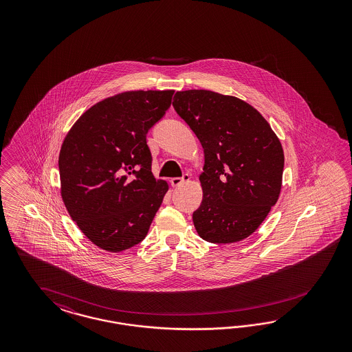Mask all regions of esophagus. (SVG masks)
I'll use <instances>...</instances> for the list:
<instances>
[{"instance_id": "esophagus-1", "label": "esophagus", "mask_w": 352, "mask_h": 352, "mask_svg": "<svg viewBox=\"0 0 352 352\" xmlns=\"http://www.w3.org/2000/svg\"><path fill=\"white\" fill-rule=\"evenodd\" d=\"M190 181V175L184 174L182 178H171L170 183L173 187H179L183 183Z\"/></svg>"}]
</instances>
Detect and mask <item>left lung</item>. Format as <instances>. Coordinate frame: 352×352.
I'll return each mask as SVG.
<instances>
[{"label": "left lung", "mask_w": 352, "mask_h": 352, "mask_svg": "<svg viewBox=\"0 0 352 352\" xmlns=\"http://www.w3.org/2000/svg\"><path fill=\"white\" fill-rule=\"evenodd\" d=\"M174 109L204 148L203 201L192 219L218 244L246 239L266 219L281 191L284 151L256 108L210 90L177 91Z\"/></svg>", "instance_id": "8db88e82"}]
</instances>
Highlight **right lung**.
I'll list each match as a JSON object with an SVG mask.
<instances>
[{
	"mask_svg": "<svg viewBox=\"0 0 352 352\" xmlns=\"http://www.w3.org/2000/svg\"><path fill=\"white\" fill-rule=\"evenodd\" d=\"M174 90H131L90 107L59 153L60 195L81 232L112 253L140 243L168 183L151 171L146 135L170 107Z\"/></svg>",
	"mask_w": 352,
	"mask_h": 352,
	"instance_id": "1",
	"label": "right lung"
}]
</instances>
